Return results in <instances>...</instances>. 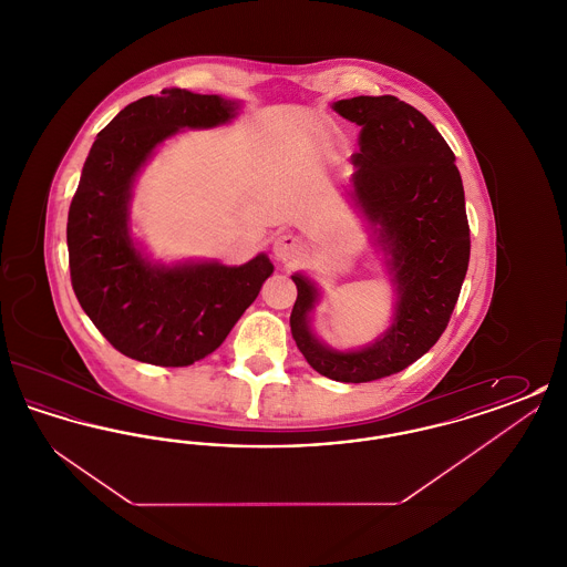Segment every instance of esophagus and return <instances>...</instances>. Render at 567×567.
<instances>
[{"instance_id": "esophagus-1", "label": "esophagus", "mask_w": 567, "mask_h": 567, "mask_svg": "<svg viewBox=\"0 0 567 567\" xmlns=\"http://www.w3.org/2000/svg\"><path fill=\"white\" fill-rule=\"evenodd\" d=\"M271 250H274L276 259L291 261V259H296L299 250H301V240L297 238L296 234H280V236L274 238Z\"/></svg>"}]
</instances>
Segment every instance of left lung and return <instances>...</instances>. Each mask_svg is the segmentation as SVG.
<instances>
[{
    "label": "left lung",
    "instance_id": "1",
    "mask_svg": "<svg viewBox=\"0 0 567 567\" xmlns=\"http://www.w3.org/2000/svg\"><path fill=\"white\" fill-rule=\"evenodd\" d=\"M333 110L361 127L351 195L391 257L395 315L374 344L333 351L308 324L317 287L293 274L291 333L321 377L370 382L402 372L444 333L470 264V225L455 155L425 114L393 95L340 100Z\"/></svg>",
    "mask_w": 567,
    "mask_h": 567
}]
</instances>
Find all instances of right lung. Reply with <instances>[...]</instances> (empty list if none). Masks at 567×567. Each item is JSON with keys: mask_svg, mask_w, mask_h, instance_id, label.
<instances>
[{"mask_svg": "<svg viewBox=\"0 0 567 567\" xmlns=\"http://www.w3.org/2000/svg\"><path fill=\"white\" fill-rule=\"evenodd\" d=\"M240 102L163 89L121 110L97 134L68 215L74 293L110 344L135 361L185 368L215 352L259 296L268 255L223 264L155 266L130 236L135 174L155 146L183 127L231 121Z\"/></svg>", "mask_w": 567, "mask_h": 567, "instance_id": "right-lung-1", "label": "right lung"}]
</instances>
